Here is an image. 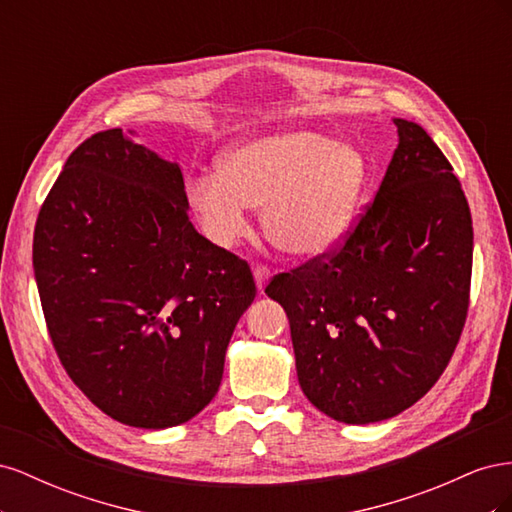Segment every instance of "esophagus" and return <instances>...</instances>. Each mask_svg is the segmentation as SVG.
<instances>
[{"label":"esophagus","instance_id":"obj_1","mask_svg":"<svg viewBox=\"0 0 512 512\" xmlns=\"http://www.w3.org/2000/svg\"><path fill=\"white\" fill-rule=\"evenodd\" d=\"M254 280H256V288L258 292H265L269 280H271V269L267 267H254Z\"/></svg>","mask_w":512,"mask_h":512}]
</instances>
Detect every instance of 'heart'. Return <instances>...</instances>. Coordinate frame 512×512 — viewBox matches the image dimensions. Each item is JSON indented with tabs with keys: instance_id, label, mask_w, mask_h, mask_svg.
<instances>
[{
	"instance_id": "b5f03b06",
	"label": "heart",
	"mask_w": 512,
	"mask_h": 512,
	"mask_svg": "<svg viewBox=\"0 0 512 512\" xmlns=\"http://www.w3.org/2000/svg\"><path fill=\"white\" fill-rule=\"evenodd\" d=\"M369 177L363 153L331 136L280 128L230 147L220 168L200 170L185 198L203 235L228 250L250 232V207L277 250L314 258L344 239Z\"/></svg>"
}]
</instances>
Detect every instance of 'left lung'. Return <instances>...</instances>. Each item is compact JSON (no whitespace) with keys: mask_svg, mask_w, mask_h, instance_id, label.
<instances>
[{"mask_svg":"<svg viewBox=\"0 0 512 512\" xmlns=\"http://www.w3.org/2000/svg\"><path fill=\"white\" fill-rule=\"evenodd\" d=\"M393 123L399 145L346 243L265 288L288 316L305 397L348 425L416 404L451 361L470 303L461 183L418 123Z\"/></svg>","mask_w":512,"mask_h":512,"instance_id":"left-lung-1","label":"left lung"}]
</instances>
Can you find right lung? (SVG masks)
I'll return each instance as SVG.
<instances>
[{
    "mask_svg": "<svg viewBox=\"0 0 512 512\" xmlns=\"http://www.w3.org/2000/svg\"><path fill=\"white\" fill-rule=\"evenodd\" d=\"M177 162L119 128L76 147L34 230L42 312L72 382L115 421L166 429L220 389L256 297L247 262L198 235Z\"/></svg>",
    "mask_w": 512,
    "mask_h": 512,
    "instance_id": "obj_1",
    "label": "right lung"
}]
</instances>
